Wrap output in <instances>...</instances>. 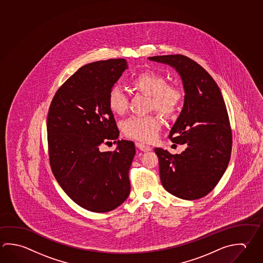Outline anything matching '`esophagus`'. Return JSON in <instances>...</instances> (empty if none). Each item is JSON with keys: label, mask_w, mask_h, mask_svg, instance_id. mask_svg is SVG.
Listing matches in <instances>:
<instances>
[{"label": "esophagus", "mask_w": 263, "mask_h": 263, "mask_svg": "<svg viewBox=\"0 0 263 263\" xmlns=\"http://www.w3.org/2000/svg\"><path fill=\"white\" fill-rule=\"evenodd\" d=\"M136 147H138V149H140L141 152H149V151L152 149V147L151 146H147V145H145V144H142V143H136Z\"/></svg>", "instance_id": "obj_1"}]
</instances>
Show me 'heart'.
Masks as SVG:
<instances>
[{"label":"heart","instance_id":"b5f03b06","mask_svg":"<svg viewBox=\"0 0 263 263\" xmlns=\"http://www.w3.org/2000/svg\"><path fill=\"white\" fill-rule=\"evenodd\" d=\"M130 85L149 97L148 108L159 111L162 116L174 115L183 102V92L175 85H168L163 76L153 71L137 74ZM108 107L115 115L121 116L127 106V98L118 87H112L107 97ZM122 131L127 138L142 142H151L156 138L161 122L154 116H131L121 124Z\"/></svg>","mask_w":263,"mask_h":263}]
</instances>
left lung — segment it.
I'll return each instance as SVG.
<instances>
[{"mask_svg":"<svg viewBox=\"0 0 263 263\" xmlns=\"http://www.w3.org/2000/svg\"><path fill=\"white\" fill-rule=\"evenodd\" d=\"M148 60L175 68L184 91V106L169 138L186 144V148L173 155L155 147L161 184L177 198H203L215 187L230 161L232 131L221 90L211 74L186 56H152Z\"/></svg>","mask_w":263,"mask_h":263,"instance_id":"obj_1","label":"left lung"}]
</instances>
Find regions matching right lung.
<instances>
[{
  "label": "right lung",
  "mask_w": 263,
  "mask_h": 263,
  "mask_svg": "<svg viewBox=\"0 0 263 263\" xmlns=\"http://www.w3.org/2000/svg\"><path fill=\"white\" fill-rule=\"evenodd\" d=\"M127 63L109 59L80 67L56 91L47 118L51 171L74 202L93 212L115 210L128 198L135 144L117 140L107 97ZM114 141V152L100 146Z\"/></svg>",
  "instance_id": "add662e5"
}]
</instances>
